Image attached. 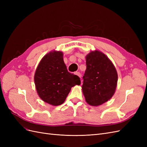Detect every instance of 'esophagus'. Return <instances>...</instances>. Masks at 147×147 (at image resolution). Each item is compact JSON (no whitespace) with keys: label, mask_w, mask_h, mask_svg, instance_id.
Instances as JSON below:
<instances>
[{"label":"esophagus","mask_w":147,"mask_h":147,"mask_svg":"<svg viewBox=\"0 0 147 147\" xmlns=\"http://www.w3.org/2000/svg\"><path fill=\"white\" fill-rule=\"evenodd\" d=\"M75 74L76 75H77V76H78V77H79L80 78L81 77V74H80V72H75Z\"/></svg>","instance_id":"esophagus-1"}]
</instances>
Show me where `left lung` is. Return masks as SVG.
Listing matches in <instances>:
<instances>
[{"label":"left lung","instance_id":"8db88e82","mask_svg":"<svg viewBox=\"0 0 147 147\" xmlns=\"http://www.w3.org/2000/svg\"><path fill=\"white\" fill-rule=\"evenodd\" d=\"M86 64L83 77V95L89 105L99 106L115 94L118 82L117 70L109 57L98 50L86 56Z\"/></svg>","mask_w":147,"mask_h":147}]
</instances>
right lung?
<instances>
[{
	"mask_svg": "<svg viewBox=\"0 0 147 147\" xmlns=\"http://www.w3.org/2000/svg\"><path fill=\"white\" fill-rule=\"evenodd\" d=\"M34 82L40 99L54 106L63 104L72 87L81 83L77 75L68 72L60 51H50L42 57L35 70Z\"/></svg>",
	"mask_w": 147,
	"mask_h": 147,
	"instance_id": "obj_1",
	"label": "right lung"
}]
</instances>
